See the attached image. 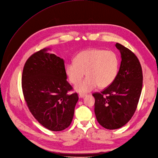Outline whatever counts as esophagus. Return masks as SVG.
<instances>
[{
  "instance_id": "obj_1",
  "label": "esophagus",
  "mask_w": 158,
  "mask_h": 158,
  "mask_svg": "<svg viewBox=\"0 0 158 158\" xmlns=\"http://www.w3.org/2000/svg\"><path fill=\"white\" fill-rule=\"evenodd\" d=\"M86 95H87V94H84V93H80V94H78V96H79L80 98H84V97H85Z\"/></svg>"
}]
</instances>
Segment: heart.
<instances>
[{
	"instance_id": "b5f03b06",
	"label": "heart",
	"mask_w": 158,
	"mask_h": 158,
	"mask_svg": "<svg viewBox=\"0 0 158 158\" xmlns=\"http://www.w3.org/2000/svg\"><path fill=\"white\" fill-rule=\"evenodd\" d=\"M74 61L65 66V73L69 81L77 84L84 77L85 72L87 76L74 87L79 93L89 92L97 85L100 88L110 86L118 72V58L111 50H85L76 56Z\"/></svg>"
}]
</instances>
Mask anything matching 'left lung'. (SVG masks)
Wrapping results in <instances>:
<instances>
[{"label": "left lung", "instance_id": "8db88e82", "mask_svg": "<svg viewBox=\"0 0 158 158\" xmlns=\"http://www.w3.org/2000/svg\"><path fill=\"white\" fill-rule=\"evenodd\" d=\"M121 62L114 81L101 93H95L94 113L98 123L108 130L121 128L134 114L143 87L142 68L137 56L119 43Z\"/></svg>", "mask_w": 158, "mask_h": 158}]
</instances>
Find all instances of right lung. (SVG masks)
Returning a JSON list of instances; mask_svg holds the SVG:
<instances>
[{
    "instance_id": "1",
    "label": "right lung",
    "mask_w": 158,
    "mask_h": 158,
    "mask_svg": "<svg viewBox=\"0 0 158 158\" xmlns=\"http://www.w3.org/2000/svg\"><path fill=\"white\" fill-rule=\"evenodd\" d=\"M45 48L31 55L25 63L22 88L28 108L35 118L49 130L58 131L70 126L77 93L67 81L65 61Z\"/></svg>"
}]
</instances>
